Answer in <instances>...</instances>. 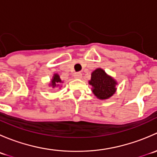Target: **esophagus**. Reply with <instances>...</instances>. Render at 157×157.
Returning a JSON list of instances; mask_svg holds the SVG:
<instances>
[{
    "label": "esophagus",
    "instance_id": "obj_1",
    "mask_svg": "<svg viewBox=\"0 0 157 157\" xmlns=\"http://www.w3.org/2000/svg\"><path fill=\"white\" fill-rule=\"evenodd\" d=\"M74 77L76 79H80L82 77V74L80 72H76L74 74Z\"/></svg>",
    "mask_w": 157,
    "mask_h": 157
}]
</instances>
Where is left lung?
Returning <instances> with one entry per match:
<instances>
[{
  "mask_svg": "<svg viewBox=\"0 0 157 157\" xmlns=\"http://www.w3.org/2000/svg\"><path fill=\"white\" fill-rule=\"evenodd\" d=\"M89 83L93 86L95 96L100 99H106L115 93L116 82L105 74L103 70L98 68L91 74V80Z\"/></svg>",
  "mask_w": 157,
  "mask_h": 157,
  "instance_id": "8db88e82",
  "label": "left lung"
}]
</instances>
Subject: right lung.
Instances as JSON below:
<instances>
[{"label": "right lung", "mask_w": 157, "mask_h": 157, "mask_svg": "<svg viewBox=\"0 0 157 157\" xmlns=\"http://www.w3.org/2000/svg\"><path fill=\"white\" fill-rule=\"evenodd\" d=\"M61 83V80L60 79V77L58 74H55L52 78V84L51 86H52L53 87H56V86H59V83Z\"/></svg>", "instance_id": "obj_1"}]
</instances>
